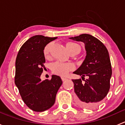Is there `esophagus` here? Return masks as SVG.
I'll list each match as a JSON object with an SVG mask.
<instances>
[{
    "instance_id": "obj_1",
    "label": "esophagus",
    "mask_w": 125,
    "mask_h": 125,
    "mask_svg": "<svg viewBox=\"0 0 125 125\" xmlns=\"http://www.w3.org/2000/svg\"><path fill=\"white\" fill-rule=\"evenodd\" d=\"M61 79H62V80L63 82L65 81V80H67V79H66V78H65V77H62Z\"/></svg>"
}]
</instances>
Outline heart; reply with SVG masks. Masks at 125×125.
I'll list each match as a JSON object with an SVG mask.
<instances>
[{"instance_id":"heart-1","label":"heart","mask_w":125,"mask_h":125,"mask_svg":"<svg viewBox=\"0 0 125 125\" xmlns=\"http://www.w3.org/2000/svg\"><path fill=\"white\" fill-rule=\"evenodd\" d=\"M68 51L70 52L72 50H77L79 52L80 51V48L77 44L73 42H68L66 45ZM51 47V43H48L45 47L43 50V54L45 57H48L50 54V48ZM74 69V65L71 63H62L57 62L52 65V71L54 74L60 76H65L68 74L70 71Z\"/></svg>"}]
</instances>
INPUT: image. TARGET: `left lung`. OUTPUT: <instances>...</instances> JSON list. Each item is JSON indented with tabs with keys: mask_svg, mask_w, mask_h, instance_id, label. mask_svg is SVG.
<instances>
[{
	"mask_svg": "<svg viewBox=\"0 0 125 125\" xmlns=\"http://www.w3.org/2000/svg\"><path fill=\"white\" fill-rule=\"evenodd\" d=\"M85 44L86 55L81 66L74 74L89 77L84 84L81 79L73 80L77 103L83 108L94 109L106 96L110 88L111 65L108 51L99 39L88 34L70 37Z\"/></svg>",
	"mask_w": 125,
	"mask_h": 125,
	"instance_id": "8db88e82",
	"label": "left lung"
}]
</instances>
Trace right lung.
<instances>
[{"label": "right lung", "mask_w": 125, "mask_h": 125, "mask_svg": "<svg viewBox=\"0 0 125 125\" xmlns=\"http://www.w3.org/2000/svg\"><path fill=\"white\" fill-rule=\"evenodd\" d=\"M56 39L42 35L32 36L21 46L16 57L15 84L24 103L34 111L43 112L52 107L62 84L56 75H52L50 80L40 79L45 68L44 48Z\"/></svg>", "instance_id": "obj_1"}]
</instances>
